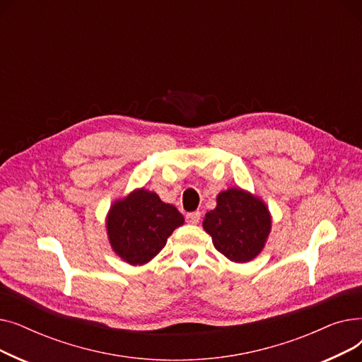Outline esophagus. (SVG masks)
Wrapping results in <instances>:
<instances>
[{
  "label": "esophagus",
  "mask_w": 362,
  "mask_h": 362,
  "mask_svg": "<svg viewBox=\"0 0 362 362\" xmlns=\"http://www.w3.org/2000/svg\"><path fill=\"white\" fill-rule=\"evenodd\" d=\"M201 220V213L199 211H194V213H189L186 216V221L191 223V224H198Z\"/></svg>",
  "instance_id": "34e87169"
}]
</instances>
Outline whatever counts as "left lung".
Returning a JSON list of instances; mask_svg holds the SVG:
<instances>
[{"mask_svg": "<svg viewBox=\"0 0 362 362\" xmlns=\"http://www.w3.org/2000/svg\"><path fill=\"white\" fill-rule=\"evenodd\" d=\"M202 227L226 258L248 262L264 250L272 232V214L261 198L229 187L217 195V206L205 214Z\"/></svg>", "mask_w": 362, "mask_h": 362, "instance_id": "obj_1", "label": "left lung"}]
</instances>
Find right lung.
Returning <instances> with one entry per match:
<instances>
[{
  "mask_svg": "<svg viewBox=\"0 0 362 362\" xmlns=\"http://www.w3.org/2000/svg\"><path fill=\"white\" fill-rule=\"evenodd\" d=\"M183 223L175 205L141 187L112 202L105 227L112 251L130 265H144L164 248L168 236Z\"/></svg>",
  "mask_w": 362,
  "mask_h": 362,
  "instance_id": "obj_1",
  "label": "right lung"
}]
</instances>
